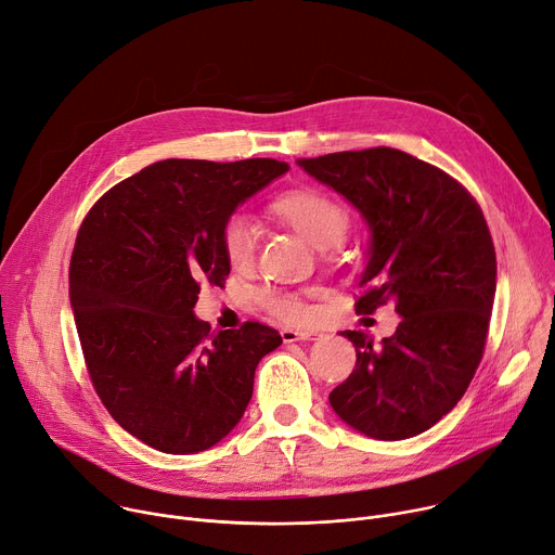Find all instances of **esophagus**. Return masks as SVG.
Wrapping results in <instances>:
<instances>
[{
    "label": "esophagus",
    "instance_id": "esophagus-1",
    "mask_svg": "<svg viewBox=\"0 0 555 555\" xmlns=\"http://www.w3.org/2000/svg\"><path fill=\"white\" fill-rule=\"evenodd\" d=\"M320 331H295V328H282V339L288 343H307V339H320Z\"/></svg>",
    "mask_w": 555,
    "mask_h": 555
}]
</instances>
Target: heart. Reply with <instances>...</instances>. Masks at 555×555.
<instances>
[{"mask_svg": "<svg viewBox=\"0 0 555 555\" xmlns=\"http://www.w3.org/2000/svg\"><path fill=\"white\" fill-rule=\"evenodd\" d=\"M273 210L318 248L337 246L349 231L347 206L320 189L288 191L273 202ZM258 237L260 227L248 212L237 210L224 220L220 242L233 269H244L253 262L255 248H258ZM262 305L273 318L291 326L307 324L313 318L311 305H307L302 297H297L293 293L264 291Z\"/></svg>", "mask_w": 555, "mask_h": 555, "instance_id": "obj_1", "label": "heart"}]
</instances>
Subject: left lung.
Returning <instances> with one entry per match:
<instances>
[{
    "label": "left lung",
    "mask_w": 555,
    "mask_h": 555,
    "mask_svg": "<svg viewBox=\"0 0 555 555\" xmlns=\"http://www.w3.org/2000/svg\"><path fill=\"white\" fill-rule=\"evenodd\" d=\"M353 204L371 231L356 311L393 302L396 333L373 347L345 331L358 360L328 396L333 411L375 440L413 438L472 385L495 297V248L482 208L444 170L398 149L297 159Z\"/></svg>",
    "instance_id": "obj_1"
}]
</instances>
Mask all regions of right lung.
<instances>
[{
	"label": "right lung",
	"mask_w": 555,
	"mask_h": 555,
	"mask_svg": "<svg viewBox=\"0 0 555 555\" xmlns=\"http://www.w3.org/2000/svg\"><path fill=\"white\" fill-rule=\"evenodd\" d=\"M286 170L264 157L155 162L79 227L68 291L83 360L113 420L157 451L186 455L227 438L255 369L282 345L260 322L210 333L193 307L204 282L231 273L224 220Z\"/></svg>",
	"instance_id": "1"
}]
</instances>
